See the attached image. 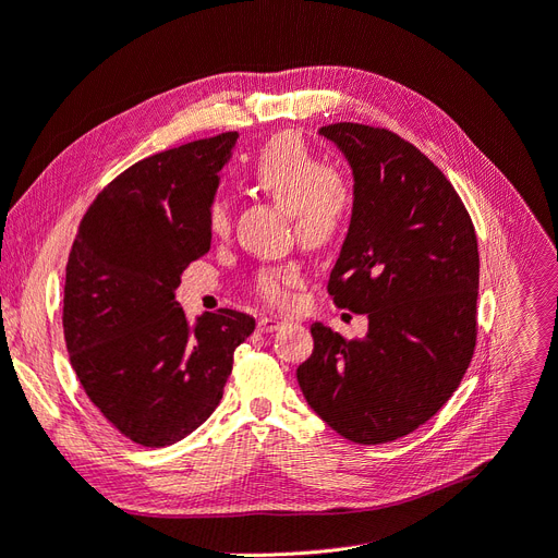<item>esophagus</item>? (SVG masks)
Here are the masks:
<instances>
[{"instance_id": "obj_1", "label": "esophagus", "mask_w": 558, "mask_h": 558, "mask_svg": "<svg viewBox=\"0 0 558 558\" xmlns=\"http://www.w3.org/2000/svg\"><path fill=\"white\" fill-rule=\"evenodd\" d=\"M282 326H284V322L278 319V317H262L257 322V331L259 333H274V331H280Z\"/></svg>"}]
</instances>
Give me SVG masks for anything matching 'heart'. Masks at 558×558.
I'll use <instances>...</instances> for the list:
<instances>
[{
  "label": "heart",
  "mask_w": 558,
  "mask_h": 558,
  "mask_svg": "<svg viewBox=\"0 0 558 558\" xmlns=\"http://www.w3.org/2000/svg\"><path fill=\"white\" fill-rule=\"evenodd\" d=\"M251 181L292 214L294 232L307 251H328L349 230L356 209L354 181L342 168L324 162L296 133H278L251 160ZM216 236L230 232L232 206L214 197L206 214ZM303 284L296 264L266 266L253 278V292L271 307H287Z\"/></svg>",
  "instance_id": "b5f03b06"
}]
</instances>
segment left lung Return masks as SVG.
<instances>
[{
	"label": "left lung",
	"mask_w": 558,
	"mask_h": 558,
	"mask_svg": "<svg viewBox=\"0 0 558 558\" xmlns=\"http://www.w3.org/2000/svg\"><path fill=\"white\" fill-rule=\"evenodd\" d=\"M354 172L356 209L328 294L367 315L365 338L313 324L303 396L344 439L375 446L421 427L456 393L476 349L478 241L446 174L398 133L328 123Z\"/></svg>",
	"instance_id": "left-lung-1"
}]
</instances>
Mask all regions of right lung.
I'll use <instances>...</instances> for the list:
<instances>
[{"label":"right lung","mask_w":558,"mask_h":558,"mask_svg":"<svg viewBox=\"0 0 558 558\" xmlns=\"http://www.w3.org/2000/svg\"><path fill=\"white\" fill-rule=\"evenodd\" d=\"M239 133L142 158L82 216L66 262L64 340L77 381L117 432L170 446L214 414L255 319L220 307L195 328L174 301L211 247L206 222Z\"/></svg>","instance_id":"obj_1"}]
</instances>
